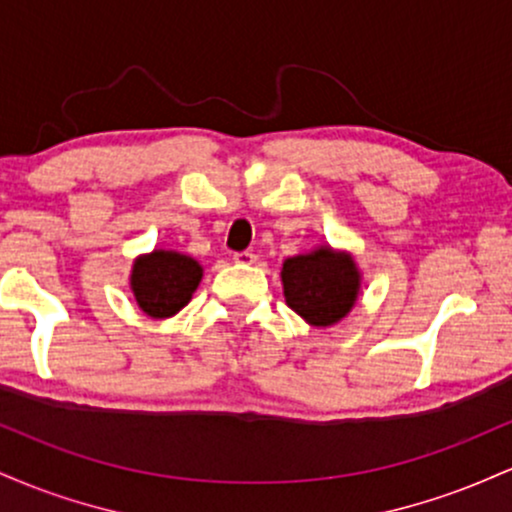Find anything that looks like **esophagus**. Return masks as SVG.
<instances>
[{
  "instance_id": "34e87169",
  "label": "esophagus",
  "mask_w": 512,
  "mask_h": 512,
  "mask_svg": "<svg viewBox=\"0 0 512 512\" xmlns=\"http://www.w3.org/2000/svg\"><path fill=\"white\" fill-rule=\"evenodd\" d=\"M233 260H236L238 264H255L257 255H255V252L243 250V252H236V255H233Z\"/></svg>"
}]
</instances>
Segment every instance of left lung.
Returning a JSON list of instances; mask_svg holds the SVG:
<instances>
[{
    "label": "left lung",
    "instance_id": "8db88e82",
    "mask_svg": "<svg viewBox=\"0 0 512 512\" xmlns=\"http://www.w3.org/2000/svg\"><path fill=\"white\" fill-rule=\"evenodd\" d=\"M286 303L313 327H330L349 315L361 291V272L349 252L320 245L289 257L281 267Z\"/></svg>",
    "mask_w": 512,
    "mask_h": 512
}]
</instances>
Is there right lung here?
Wrapping results in <instances>:
<instances>
[{
    "label": "right lung",
    "instance_id": "right-lung-1",
    "mask_svg": "<svg viewBox=\"0 0 512 512\" xmlns=\"http://www.w3.org/2000/svg\"><path fill=\"white\" fill-rule=\"evenodd\" d=\"M202 264L175 250H154L132 264L129 286L137 305L149 317H173L190 303L202 281Z\"/></svg>",
    "mask_w": 512,
    "mask_h": 512
}]
</instances>
